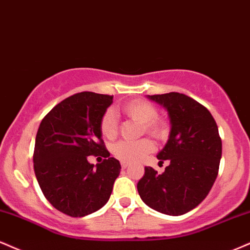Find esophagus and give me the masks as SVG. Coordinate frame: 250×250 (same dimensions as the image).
<instances>
[{"mask_svg": "<svg viewBox=\"0 0 250 250\" xmlns=\"http://www.w3.org/2000/svg\"><path fill=\"white\" fill-rule=\"evenodd\" d=\"M128 165H130V164L128 163H126V161H122V168H126V167H128Z\"/></svg>", "mask_w": 250, "mask_h": 250, "instance_id": "34e87169", "label": "esophagus"}]
</instances>
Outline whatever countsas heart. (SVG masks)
I'll return each mask as SVG.
<instances>
[{
    "mask_svg": "<svg viewBox=\"0 0 250 250\" xmlns=\"http://www.w3.org/2000/svg\"><path fill=\"white\" fill-rule=\"evenodd\" d=\"M122 111L128 118L143 125V132L155 138H164L167 134V125L164 120L157 118V110L152 104L144 101H133L123 105ZM102 134L107 139H113L118 133V122L113 110L108 108L101 119ZM153 143L149 139H140L136 142L117 143L113 146V154L123 161H136L149 153L153 149Z\"/></svg>",
    "mask_w": 250,
    "mask_h": 250,
    "instance_id": "b5f03b06",
    "label": "heart"
}]
</instances>
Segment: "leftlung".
I'll return each mask as SVG.
<instances>
[{"instance_id": "obj_1", "label": "left lung", "mask_w": 250, "mask_h": 250, "mask_svg": "<svg viewBox=\"0 0 250 250\" xmlns=\"http://www.w3.org/2000/svg\"><path fill=\"white\" fill-rule=\"evenodd\" d=\"M168 114V140L157 158L169 165L163 174L145 167L137 185L142 200L157 212L178 216L195 208L208 195L218 177L222 144L209 111L178 92L147 96Z\"/></svg>"}]
</instances>
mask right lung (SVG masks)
I'll return each mask as SVG.
<instances>
[{
    "mask_svg": "<svg viewBox=\"0 0 250 250\" xmlns=\"http://www.w3.org/2000/svg\"><path fill=\"white\" fill-rule=\"evenodd\" d=\"M113 96L81 92L67 97L44 117L34 151L35 175L44 196L60 212L82 218L110 199L119 161L102 139L101 119ZM89 155L105 158L95 167Z\"/></svg>",
    "mask_w": 250,
    "mask_h": 250,
    "instance_id": "right-lung-1",
    "label": "right lung"
}]
</instances>
